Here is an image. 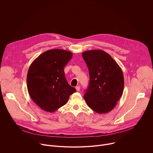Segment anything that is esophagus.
Masks as SVG:
<instances>
[{"label":"esophagus","instance_id":"esophagus-1","mask_svg":"<svg viewBox=\"0 0 153 153\" xmlns=\"http://www.w3.org/2000/svg\"><path fill=\"white\" fill-rule=\"evenodd\" d=\"M76 91H79L80 90V86H77L76 87Z\"/></svg>","mask_w":153,"mask_h":153}]
</instances>
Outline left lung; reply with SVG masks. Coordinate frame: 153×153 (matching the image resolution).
<instances>
[{
    "label": "left lung",
    "mask_w": 153,
    "mask_h": 153,
    "mask_svg": "<svg viewBox=\"0 0 153 153\" xmlns=\"http://www.w3.org/2000/svg\"><path fill=\"white\" fill-rule=\"evenodd\" d=\"M88 67L90 83L84 99L99 114L111 111L122 96L124 78L122 69L111 56L101 50L82 53Z\"/></svg>",
    "instance_id": "left-lung-1"
}]
</instances>
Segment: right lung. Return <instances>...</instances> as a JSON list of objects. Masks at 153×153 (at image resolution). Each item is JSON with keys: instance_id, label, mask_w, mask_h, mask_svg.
Segmentation results:
<instances>
[{"instance_id": "obj_1", "label": "right lung", "mask_w": 153, "mask_h": 153, "mask_svg": "<svg viewBox=\"0 0 153 153\" xmlns=\"http://www.w3.org/2000/svg\"><path fill=\"white\" fill-rule=\"evenodd\" d=\"M71 52L60 49L46 51L29 68L27 88L32 100L43 110L53 113L66 104L76 91L65 78L64 68L71 59Z\"/></svg>"}]
</instances>
